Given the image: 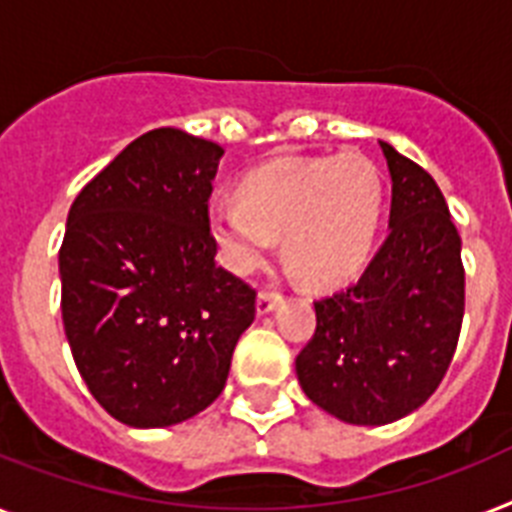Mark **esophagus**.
I'll use <instances>...</instances> for the list:
<instances>
[{
  "label": "esophagus",
  "mask_w": 512,
  "mask_h": 512,
  "mask_svg": "<svg viewBox=\"0 0 512 512\" xmlns=\"http://www.w3.org/2000/svg\"><path fill=\"white\" fill-rule=\"evenodd\" d=\"M281 294L278 292H270V289H263V292L257 294V313L260 315H268L270 310H276L281 305Z\"/></svg>",
  "instance_id": "obj_1"
}]
</instances>
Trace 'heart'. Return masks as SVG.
Masks as SVG:
<instances>
[{"instance_id": "b5f03b06", "label": "heart", "mask_w": 512, "mask_h": 512, "mask_svg": "<svg viewBox=\"0 0 512 512\" xmlns=\"http://www.w3.org/2000/svg\"><path fill=\"white\" fill-rule=\"evenodd\" d=\"M384 207V186L368 157H278L249 170L239 202H218L207 228L234 273L268 260L273 239L297 278L328 286L352 276L371 255Z\"/></svg>"}]
</instances>
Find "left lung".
<instances>
[{
    "label": "left lung",
    "mask_w": 512,
    "mask_h": 512,
    "mask_svg": "<svg viewBox=\"0 0 512 512\" xmlns=\"http://www.w3.org/2000/svg\"><path fill=\"white\" fill-rule=\"evenodd\" d=\"M392 176L389 236L365 273L315 302L313 339L297 355L302 392L355 426H384L436 392L465 310L460 234L434 178L378 141Z\"/></svg>",
    "instance_id": "1"
}]
</instances>
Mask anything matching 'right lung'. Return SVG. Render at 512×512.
I'll list each match as a JSON object with an SVG mask.
<instances>
[{
  "instance_id": "add662e5",
  "label": "right lung",
  "mask_w": 512,
  "mask_h": 512,
  "mask_svg": "<svg viewBox=\"0 0 512 512\" xmlns=\"http://www.w3.org/2000/svg\"><path fill=\"white\" fill-rule=\"evenodd\" d=\"M223 147L178 128L131 141L83 186L60 247L62 323L115 421L162 429L218 400L257 292L215 263Z\"/></svg>"
}]
</instances>
